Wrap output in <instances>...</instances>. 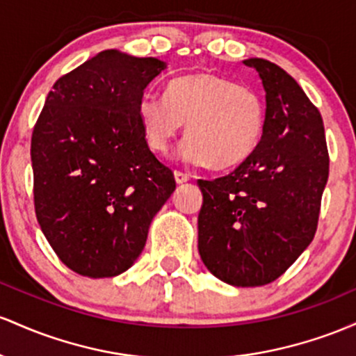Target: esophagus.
Here are the masks:
<instances>
[{
    "mask_svg": "<svg viewBox=\"0 0 356 356\" xmlns=\"http://www.w3.org/2000/svg\"><path fill=\"white\" fill-rule=\"evenodd\" d=\"M175 181H177L178 185L190 181V175L183 173V171H175Z\"/></svg>",
    "mask_w": 356,
    "mask_h": 356,
    "instance_id": "obj_1",
    "label": "esophagus"
}]
</instances>
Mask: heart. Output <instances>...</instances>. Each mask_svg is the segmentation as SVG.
<instances>
[{"instance_id":"obj_1","label":"heart","mask_w":356,"mask_h":356,"mask_svg":"<svg viewBox=\"0 0 356 356\" xmlns=\"http://www.w3.org/2000/svg\"><path fill=\"white\" fill-rule=\"evenodd\" d=\"M138 119L154 153L165 154L186 122L188 138L178 156L225 168L243 161L257 147L266 127V104L252 87L202 72L173 79L165 97L143 95Z\"/></svg>"}]
</instances>
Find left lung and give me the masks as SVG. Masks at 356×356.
I'll list each match as a JSON object with an SVG mask.
<instances>
[{"mask_svg": "<svg viewBox=\"0 0 356 356\" xmlns=\"http://www.w3.org/2000/svg\"><path fill=\"white\" fill-rule=\"evenodd\" d=\"M266 90L261 141L230 173L198 179V252L215 277L264 286L294 264L314 237L330 158L319 111L299 83L264 58L243 60Z\"/></svg>", "mask_w": 356, "mask_h": 356, "instance_id": "8db88e82", "label": "left lung"}]
</instances>
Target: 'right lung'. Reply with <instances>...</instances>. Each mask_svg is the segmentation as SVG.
<instances>
[{"mask_svg": "<svg viewBox=\"0 0 356 356\" xmlns=\"http://www.w3.org/2000/svg\"><path fill=\"white\" fill-rule=\"evenodd\" d=\"M166 62L104 50L60 77L31 134L35 211L74 273L114 277L145 249L177 183L147 147L139 99Z\"/></svg>", "mask_w": 356, "mask_h": 356, "instance_id": "obj_1", "label": "right lung"}]
</instances>
